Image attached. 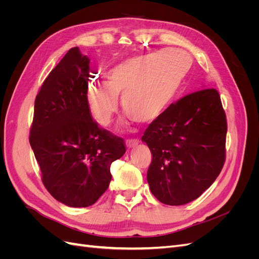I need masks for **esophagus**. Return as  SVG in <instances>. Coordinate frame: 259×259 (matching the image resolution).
I'll return each mask as SVG.
<instances>
[{"label":"esophagus","instance_id":"1","mask_svg":"<svg viewBox=\"0 0 259 259\" xmlns=\"http://www.w3.org/2000/svg\"><path fill=\"white\" fill-rule=\"evenodd\" d=\"M137 145H138V140L137 139H128V140H126L127 148H134Z\"/></svg>","mask_w":259,"mask_h":259}]
</instances>
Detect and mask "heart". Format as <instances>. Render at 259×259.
Segmentation results:
<instances>
[{
	"label": "heart",
	"instance_id": "1",
	"mask_svg": "<svg viewBox=\"0 0 259 259\" xmlns=\"http://www.w3.org/2000/svg\"><path fill=\"white\" fill-rule=\"evenodd\" d=\"M192 66L189 55L180 50H164L125 59L106 72V83L92 82L86 103L103 127L111 124L122 107L142 124L159 120L173 105Z\"/></svg>",
	"mask_w": 259,
	"mask_h": 259
}]
</instances>
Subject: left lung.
<instances>
[{"label":"left lung","mask_w":259,"mask_h":259,"mask_svg":"<svg viewBox=\"0 0 259 259\" xmlns=\"http://www.w3.org/2000/svg\"><path fill=\"white\" fill-rule=\"evenodd\" d=\"M226 135V113L215 89L171 105L142 138L152 154L147 180L154 197L167 205L198 199L223 169Z\"/></svg>","instance_id":"left-lung-1"}]
</instances>
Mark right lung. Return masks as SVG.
Returning a JSON list of instances; mask_svg holds the SVG:
<instances>
[{
    "mask_svg": "<svg viewBox=\"0 0 259 259\" xmlns=\"http://www.w3.org/2000/svg\"><path fill=\"white\" fill-rule=\"evenodd\" d=\"M89 77V57L69 50L37 93L29 136L45 188L71 207L91 206L105 193L111 163L126 151L121 137L93 120Z\"/></svg>",
    "mask_w": 259,
    "mask_h": 259,
    "instance_id": "add662e5",
    "label": "right lung"
}]
</instances>
